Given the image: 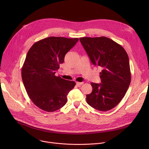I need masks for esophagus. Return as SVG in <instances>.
Segmentation results:
<instances>
[{"label":"esophagus","instance_id":"34e87169","mask_svg":"<svg viewBox=\"0 0 149 149\" xmlns=\"http://www.w3.org/2000/svg\"><path fill=\"white\" fill-rule=\"evenodd\" d=\"M83 84H84V82H76L77 86H81V85H82Z\"/></svg>","mask_w":149,"mask_h":149}]
</instances>
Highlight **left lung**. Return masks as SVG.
<instances>
[{"mask_svg": "<svg viewBox=\"0 0 149 149\" xmlns=\"http://www.w3.org/2000/svg\"><path fill=\"white\" fill-rule=\"evenodd\" d=\"M79 40L93 64L102 69L101 83H91L93 91L86 95L87 102L99 111L111 110L123 98L131 82L128 55L122 46L107 37H83Z\"/></svg>", "mask_w": 149, "mask_h": 149, "instance_id": "1", "label": "left lung"}]
</instances>
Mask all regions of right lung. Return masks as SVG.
<instances>
[{"instance_id": "obj_1", "label": "right lung", "mask_w": 149, "mask_h": 149, "mask_svg": "<svg viewBox=\"0 0 149 149\" xmlns=\"http://www.w3.org/2000/svg\"><path fill=\"white\" fill-rule=\"evenodd\" d=\"M78 40L50 36L35 42L28 51L22 68V78L29 98L40 109L53 112L67 103V95L75 82L55 74Z\"/></svg>"}]
</instances>
